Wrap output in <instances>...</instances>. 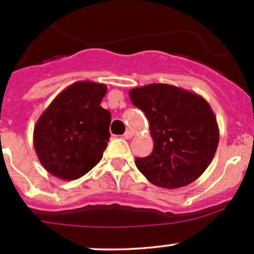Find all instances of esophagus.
<instances>
[{
	"instance_id": "1",
	"label": "esophagus",
	"mask_w": 254,
	"mask_h": 254,
	"mask_svg": "<svg viewBox=\"0 0 254 254\" xmlns=\"http://www.w3.org/2000/svg\"><path fill=\"white\" fill-rule=\"evenodd\" d=\"M124 137L126 138V139H132L133 138V132L132 130H126V133L124 134Z\"/></svg>"
}]
</instances>
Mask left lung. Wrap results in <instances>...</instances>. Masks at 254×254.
<instances>
[{
  "label": "left lung",
  "instance_id": "obj_1",
  "mask_svg": "<svg viewBox=\"0 0 254 254\" xmlns=\"http://www.w3.org/2000/svg\"><path fill=\"white\" fill-rule=\"evenodd\" d=\"M130 101L149 121L154 148L135 166L153 185L185 187L210 165L219 144V126L202 95L166 83L129 90Z\"/></svg>",
  "mask_w": 254,
  "mask_h": 254
}]
</instances>
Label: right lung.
<instances>
[{"mask_svg": "<svg viewBox=\"0 0 254 254\" xmlns=\"http://www.w3.org/2000/svg\"><path fill=\"white\" fill-rule=\"evenodd\" d=\"M108 87L78 80L44 110L33 133L44 169L64 181L84 176L103 158L110 138L111 114L100 106Z\"/></svg>", "mask_w": 254, "mask_h": 254, "instance_id": "obj_1", "label": "right lung"}]
</instances>
